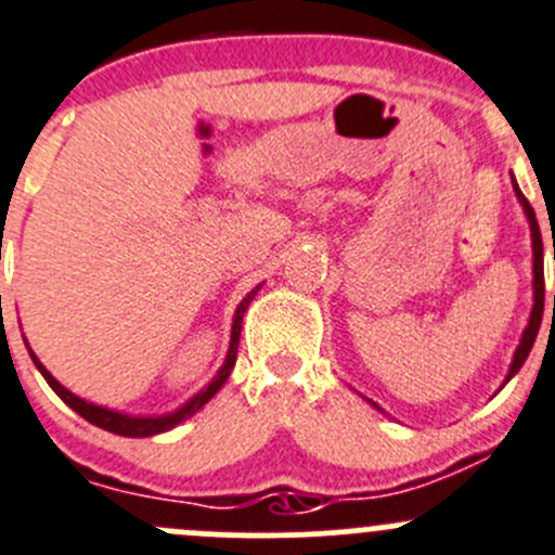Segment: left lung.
<instances>
[{"label":"left lung","mask_w":555,"mask_h":555,"mask_svg":"<svg viewBox=\"0 0 555 555\" xmlns=\"http://www.w3.org/2000/svg\"><path fill=\"white\" fill-rule=\"evenodd\" d=\"M513 189H515V196H518L520 207H524L526 221H529V229H531V250H534V264H531V272H534V307H531L529 323H526L524 337H520L518 348H515L513 364H509L507 377H504V383L513 380L515 372H518L520 366H524L526 356H529L531 345H534V339H537V332H540V323H542V301H545V275H542V234H540V227H537V216H534V210H531L529 199H526V196L520 194V189H518V183H515V180H513ZM553 299H555V296H553ZM504 383H502V386H504ZM366 402H370L372 408H377V404L372 402V399H366ZM377 410H380V413H383V408H377Z\"/></svg>","instance_id":"left-lung-1"}]
</instances>
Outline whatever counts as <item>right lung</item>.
Returning <instances> with one entry per match:
<instances>
[{"mask_svg": "<svg viewBox=\"0 0 555 555\" xmlns=\"http://www.w3.org/2000/svg\"><path fill=\"white\" fill-rule=\"evenodd\" d=\"M261 285H256L254 291H250L248 296H245L243 301L237 305V312H234V321H232V337H229V350H227V359H223L221 370L216 372V377H212L210 383H207L202 391H196L194 397L189 399L185 404H180L178 410H172V413H164V415H129V413H118V410H109V408H102V404H93V402H86V399H80L78 393H73L69 388H64L62 383L56 380V377L51 375V372L42 366V361L37 359L35 350L29 348V343H26V348H29V356L31 361H35V366L40 370V375L46 377L48 386L53 388V391L59 393V397L64 399V402L69 404V408L75 410L78 415H83L86 421L93 426H99V429L104 431H113V435H120V437H153V435H164V431L175 429L178 424H183V421H189L191 415L196 413V410L205 408L207 402H210L212 397H216L218 391L223 388V383L229 380V375H232L234 370V361H237V348H240V332H243V315L245 310H248V305L254 301V296L259 294Z\"/></svg>", "mask_w": 555, "mask_h": 555, "instance_id": "right-lung-1", "label": "right lung"}]
</instances>
